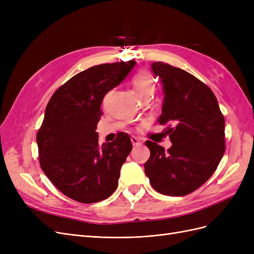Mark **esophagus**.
Wrapping results in <instances>:
<instances>
[{
	"label": "esophagus",
	"mask_w": 254,
	"mask_h": 254,
	"mask_svg": "<svg viewBox=\"0 0 254 254\" xmlns=\"http://www.w3.org/2000/svg\"><path fill=\"white\" fill-rule=\"evenodd\" d=\"M130 139H131V143H132V145L133 146H139V145H141L142 143H141V141L139 140V139H137V137L136 136H131V137H130Z\"/></svg>",
	"instance_id": "1"
}]
</instances>
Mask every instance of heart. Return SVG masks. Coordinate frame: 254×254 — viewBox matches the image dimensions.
<instances>
[{"mask_svg": "<svg viewBox=\"0 0 254 254\" xmlns=\"http://www.w3.org/2000/svg\"><path fill=\"white\" fill-rule=\"evenodd\" d=\"M132 83L139 97L145 95L152 96L155 93L156 84L152 76L147 71H141L137 73L132 79Z\"/></svg>", "mask_w": 254, "mask_h": 254, "instance_id": "1", "label": "heart"}]
</instances>
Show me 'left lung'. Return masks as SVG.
<instances>
[{
  "label": "left lung",
  "instance_id": "left-lung-1",
  "mask_svg": "<svg viewBox=\"0 0 254 254\" xmlns=\"http://www.w3.org/2000/svg\"><path fill=\"white\" fill-rule=\"evenodd\" d=\"M164 94L158 119L173 145L167 150L150 141L145 174L158 193L184 196L210 178L224 156L225 118L212 90L182 68L151 64Z\"/></svg>",
  "mask_w": 254,
  "mask_h": 254
}]
</instances>
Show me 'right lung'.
<instances>
[{
    "mask_svg": "<svg viewBox=\"0 0 254 254\" xmlns=\"http://www.w3.org/2000/svg\"><path fill=\"white\" fill-rule=\"evenodd\" d=\"M135 61L98 64L67 80L51 97L37 133L42 171L76 201H102L117 190L121 167L132 149L130 136L98 145L105 95L132 71Z\"/></svg>",
    "mask_w": 254,
    "mask_h": 254,
    "instance_id": "obj_1",
    "label": "right lung"
}]
</instances>
